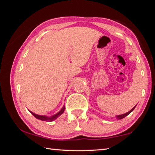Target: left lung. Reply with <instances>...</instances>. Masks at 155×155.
I'll list each match as a JSON object with an SVG mask.
<instances>
[{"label": "left lung", "mask_w": 155, "mask_h": 155, "mask_svg": "<svg viewBox=\"0 0 155 155\" xmlns=\"http://www.w3.org/2000/svg\"><path fill=\"white\" fill-rule=\"evenodd\" d=\"M135 107H136V105L133 107V108L131 109V110H130L128 112H127V113H126V114H122V115H116V118L117 119V120H121V119H122V118H124V117H125L126 116H127V115L129 114H130L131 112H132L133 110H134V109L135 108Z\"/></svg>", "instance_id": "1"}]
</instances>
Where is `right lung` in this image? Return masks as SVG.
I'll return each mask as SVG.
<instances>
[{
  "instance_id": "add662e5",
  "label": "right lung",
  "mask_w": 155,
  "mask_h": 155,
  "mask_svg": "<svg viewBox=\"0 0 155 155\" xmlns=\"http://www.w3.org/2000/svg\"><path fill=\"white\" fill-rule=\"evenodd\" d=\"M64 110H65V105L63 106L61 109L60 110L58 113H57L56 114H54L50 117L47 116V115H40L35 114L32 111H30V112H31V114H32L34 117H36L37 119L42 120V121H46V122H52V121H54V120H55L59 116H60V115H61L64 112Z\"/></svg>"
}]
</instances>
